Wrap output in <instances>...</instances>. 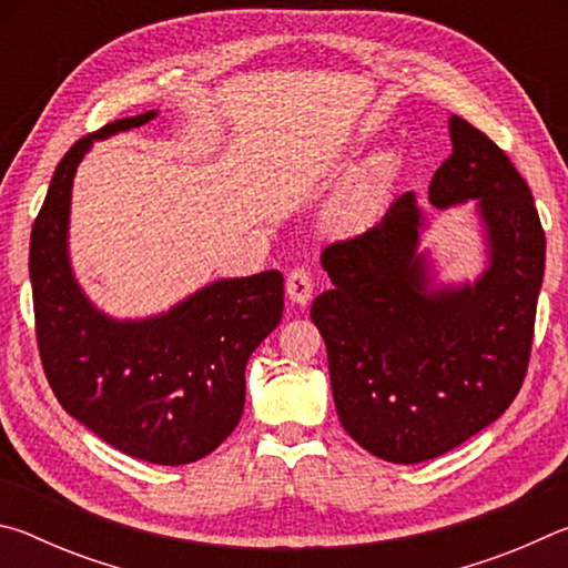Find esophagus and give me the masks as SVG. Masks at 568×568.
Returning a JSON list of instances; mask_svg holds the SVG:
<instances>
[{
	"label": "esophagus",
	"instance_id": "obj_1",
	"mask_svg": "<svg viewBox=\"0 0 568 568\" xmlns=\"http://www.w3.org/2000/svg\"><path fill=\"white\" fill-rule=\"evenodd\" d=\"M285 291H287V297H291L293 303H297V305H305L307 301H311V297H313V291H315L313 275L307 273L305 267H293V271L287 273Z\"/></svg>",
	"mask_w": 568,
	"mask_h": 568
}]
</instances>
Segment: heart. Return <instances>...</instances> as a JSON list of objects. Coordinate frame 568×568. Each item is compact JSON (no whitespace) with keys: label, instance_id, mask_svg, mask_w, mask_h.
<instances>
[{"label":"heart","instance_id":"heart-1","mask_svg":"<svg viewBox=\"0 0 568 568\" xmlns=\"http://www.w3.org/2000/svg\"><path fill=\"white\" fill-rule=\"evenodd\" d=\"M396 178V160L390 155L373 158L358 175L351 180V185L341 192L338 203L333 207V220L343 227H355L368 223L378 213L386 192Z\"/></svg>","mask_w":568,"mask_h":568}]
</instances>
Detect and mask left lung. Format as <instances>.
<instances>
[{"instance_id": "left-lung-1", "label": "left lung", "mask_w": 568, "mask_h": 568, "mask_svg": "<svg viewBox=\"0 0 568 568\" xmlns=\"http://www.w3.org/2000/svg\"><path fill=\"white\" fill-rule=\"evenodd\" d=\"M436 170V207L476 200L488 267L474 285L428 287L413 192L376 225L323 250L333 291L311 318L328 348L331 386L348 436L390 464L448 454L511 406L531 358L546 235L534 195L506 152L464 118Z\"/></svg>"}]
</instances>
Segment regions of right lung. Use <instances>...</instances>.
Segmentation results:
<instances>
[{
	"label": "right lung",
	"mask_w": 568,
	"mask_h": 568,
	"mask_svg": "<svg viewBox=\"0 0 568 568\" xmlns=\"http://www.w3.org/2000/svg\"><path fill=\"white\" fill-rule=\"evenodd\" d=\"M155 114L114 120L67 150L32 225L30 277L42 368L62 408L122 454L182 466L213 454L243 416L247 358L283 318V275L217 281L145 321H112L84 297L67 255L77 165L92 140Z\"/></svg>",
	"instance_id": "add662e5"
}]
</instances>
